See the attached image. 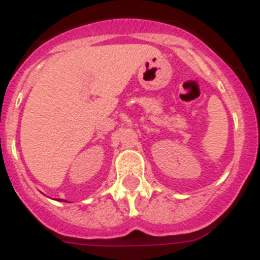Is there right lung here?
Returning <instances> with one entry per match:
<instances>
[{
  "label": "right lung",
  "mask_w": 260,
  "mask_h": 260,
  "mask_svg": "<svg viewBox=\"0 0 260 260\" xmlns=\"http://www.w3.org/2000/svg\"><path fill=\"white\" fill-rule=\"evenodd\" d=\"M63 202H66V201H63Z\"/></svg>",
  "instance_id": "obj_1"
}]
</instances>
